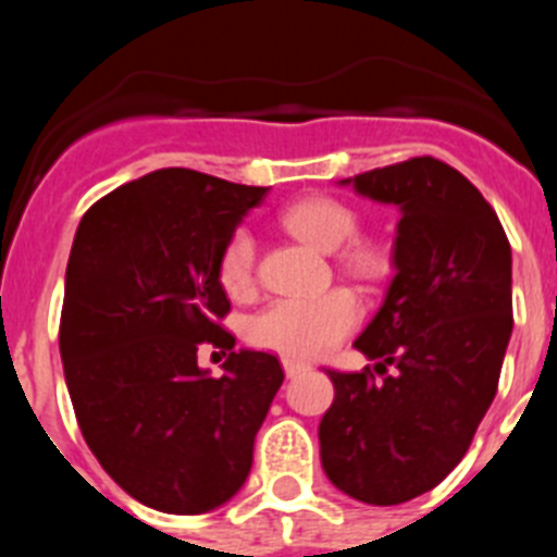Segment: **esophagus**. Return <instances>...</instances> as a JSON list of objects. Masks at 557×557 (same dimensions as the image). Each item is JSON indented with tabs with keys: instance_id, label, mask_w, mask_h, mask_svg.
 <instances>
[{
	"instance_id": "obj_1",
	"label": "esophagus",
	"mask_w": 557,
	"mask_h": 557,
	"mask_svg": "<svg viewBox=\"0 0 557 557\" xmlns=\"http://www.w3.org/2000/svg\"><path fill=\"white\" fill-rule=\"evenodd\" d=\"M282 366H284V373H287L289 379L298 376V373H304V371H309L307 362H301V359H293V357H284Z\"/></svg>"
}]
</instances>
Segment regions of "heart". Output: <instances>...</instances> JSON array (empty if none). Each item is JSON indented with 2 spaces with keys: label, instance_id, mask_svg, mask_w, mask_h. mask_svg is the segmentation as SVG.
I'll return each mask as SVG.
<instances>
[{
  "label": "heart",
  "instance_id": "b5f03b06",
  "mask_svg": "<svg viewBox=\"0 0 557 557\" xmlns=\"http://www.w3.org/2000/svg\"><path fill=\"white\" fill-rule=\"evenodd\" d=\"M282 225L323 253H334L357 236V214L334 198H304L282 211ZM348 264L362 273L376 270L379 259L366 245H354ZM256 243L250 231L231 234L220 256V284L231 298H248L253 289ZM362 318V304L351 289H329L312 298H278L256 312L248 323L253 346L293 359H314L332 351Z\"/></svg>",
  "mask_w": 557,
  "mask_h": 557
}]
</instances>
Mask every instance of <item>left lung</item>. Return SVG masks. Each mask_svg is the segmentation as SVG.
I'll return each mask as SVG.
<instances>
[{"instance_id": "obj_1", "label": "left lung", "mask_w": 557, "mask_h": 557, "mask_svg": "<svg viewBox=\"0 0 557 557\" xmlns=\"http://www.w3.org/2000/svg\"><path fill=\"white\" fill-rule=\"evenodd\" d=\"M339 184L393 203L401 220L396 275L354 339L383 379L326 371L334 401L318 426L321 462L351 499L401 505L455 469L494 401L513 332V259L488 200L444 161L421 156Z\"/></svg>"}]
</instances>
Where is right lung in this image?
<instances>
[{"label": "right lung", "instance_id": "1", "mask_svg": "<svg viewBox=\"0 0 557 557\" xmlns=\"http://www.w3.org/2000/svg\"><path fill=\"white\" fill-rule=\"evenodd\" d=\"M264 186L170 166L83 214L66 264L61 359L88 449L161 513L214 510L243 488L253 437L284 382L273 354L234 351L220 256ZM230 351L224 376L197 366Z\"/></svg>", "mask_w": 557, "mask_h": 557}]
</instances>
